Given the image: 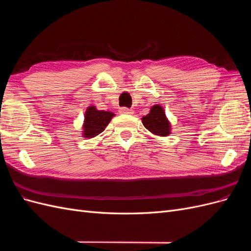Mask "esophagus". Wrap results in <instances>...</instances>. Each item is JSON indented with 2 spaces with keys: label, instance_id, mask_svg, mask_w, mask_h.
<instances>
[{
  "label": "esophagus",
  "instance_id": "obj_1",
  "mask_svg": "<svg viewBox=\"0 0 251 251\" xmlns=\"http://www.w3.org/2000/svg\"><path fill=\"white\" fill-rule=\"evenodd\" d=\"M120 114H133V110L131 109H127V108H121L119 110Z\"/></svg>",
  "mask_w": 251,
  "mask_h": 251
}]
</instances>
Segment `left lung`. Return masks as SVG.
I'll use <instances>...</instances> for the list:
<instances>
[{
  "label": "left lung",
  "mask_w": 251,
  "mask_h": 251,
  "mask_svg": "<svg viewBox=\"0 0 251 251\" xmlns=\"http://www.w3.org/2000/svg\"><path fill=\"white\" fill-rule=\"evenodd\" d=\"M142 124L144 127L154 135L157 136H169L171 134V124L165 116V112L161 105L155 104L151 108L147 116H143Z\"/></svg>",
  "instance_id": "obj_1"
}]
</instances>
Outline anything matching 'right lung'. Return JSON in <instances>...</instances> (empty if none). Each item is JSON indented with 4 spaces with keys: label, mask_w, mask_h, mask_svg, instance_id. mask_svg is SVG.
<instances>
[{
    "label": "right lung",
    "mask_w": 251,
    "mask_h": 251,
    "mask_svg": "<svg viewBox=\"0 0 251 251\" xmlns=\"http://www.w3.org/2000/svg\"><path fill=\"white\" fill-rule=\"evenodd\" d=\"M115 116V114L108 111H100L94 105L88 107L85 113V121L82 126V136L85 138H93L98 134L103 132V130L109 125L111 119Z\"/></svg>",
    "instance_id": "obj_1"
}]
</instances>
